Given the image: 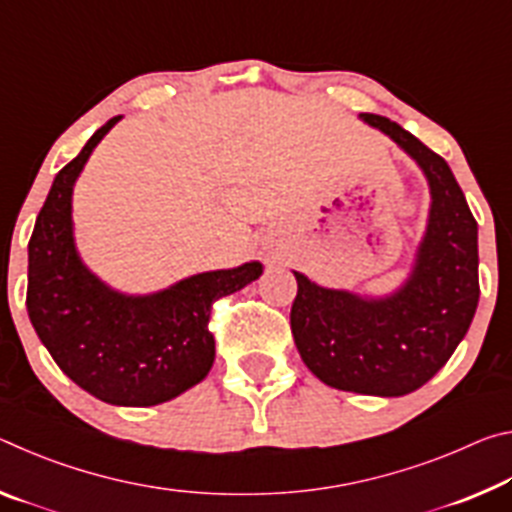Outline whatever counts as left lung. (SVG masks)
<instances>
[{"mask_svg": "<svg viewBox=\"0 0 512 512\" xmlns=\"http://www.w3.org/2000/svg\"><path fill=\"white\" fill-rule=\"evenodd\" d=\"M420 164L431 187L429 228L411 280L391 298L363 300L296 273L291 332L323 384L400 397L427 384L452 357L479 305L476 221L449 164L400 124L363 112Z\"/></svg>", "mask_w": 512, "mask_h": 512, "instance_id": "obj_1", "label": "left lung"}]
</instances>
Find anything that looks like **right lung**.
<instances>
[{"mask_svg":"<svg viewBox=\"0 0 512 512\" xmlns=\"http://www.w3.org/2000/svg\"><path fill=\"white\" fill-rule=\"evenodd\" d=\"M119 117L58 171L29 241L27 311L65 375L101 402L153 406L205 379L214 363L212 305L262 273L250 262L201 273L144 298L121 296L81 264L72 237V189Z\"/></svg>","mask_w":512,"mask_h":512,"instance_id":"obj_1","label":"right lung"}]
</instances>
